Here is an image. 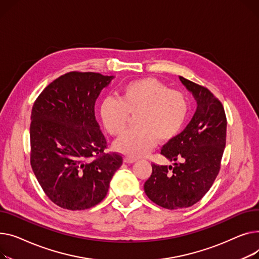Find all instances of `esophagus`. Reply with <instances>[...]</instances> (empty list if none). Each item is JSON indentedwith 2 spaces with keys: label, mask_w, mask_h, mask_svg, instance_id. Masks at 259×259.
<instances>
[{
  "label": "esophagus",
  "mask_w": 259,
  "mask_h": 259,
  "mask_svg": "<svg viewBox=\"0 0 259 259\" xmlns=\"http://www.w3.org/2000/svg\"><path fill=\"white\" fill-rule=\"evenodd\" d=\"M123 161H124L125 163H127V164H133V163H135V162L137 161V159L131 158V157H125V158L123 159Z\"/></svg>",
  "instance_id": "esophagus-1"
}]
</instances>
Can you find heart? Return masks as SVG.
<instances>
[{"label":"heart","mask_w":259,"mask_h":259,"mask_svg":"<svg viewBox=\"0 0 259 259\" xmlns=\"http://www.w3.org/2000/svg\"><path fill=\"white\" fill-rule=\"evenodd\" d=\"M100 118L111 136L123 135L130 115L136 116L135 130L121 137L114 148L131 158L146 156L157 142L172 140L184 126L189 113L185 94L170 90L154 77L126 83L120 99L105 97L100 104Z\"/></svg>","instance_id":"b5f03b06"}]
</instances>
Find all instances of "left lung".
<instances>
[{
  "label": "left lung",
  "instance_id": "8db88e82",
  "mask_svg": "<svg viewBox=\"0 0 259 259\" xmlns=\"http://www.w3.org/2000/svg\"><path fill=\"white\" fill-rule=\"evenodd\" d=\"M179 78L195 99L196 110L184 131L161 149L174 165L151 164L153 172L144 183L149 199L170 210L194 205L210 189L221 168L227 131L221 101L208 89Z\"/></svg>",
  "mask_w": 259,
  "mask_h": 259
}]
</instances>
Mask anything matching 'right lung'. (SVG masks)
<instances>
[{"label":"right lung","instance_id":"add662e5","mask_svg":"<svg viewBox=\"0 0 259 259\" xmlns=\"http://www.w3.org/2000/svg\"><path fill=\"white\" fill-rule=\"evenodd\" d=\"M115 76L70 72L44 89L31 112V167L57 206L84 210L100 203L122 157L104 154L95 102Z\"/></svg>","mask_w":259,"mask_h":259}]
</instances>
